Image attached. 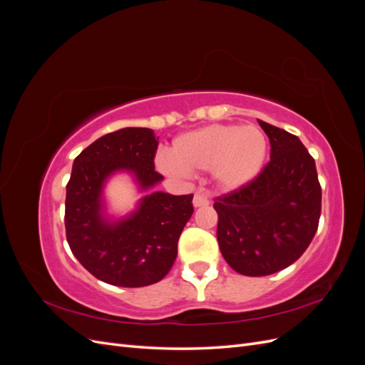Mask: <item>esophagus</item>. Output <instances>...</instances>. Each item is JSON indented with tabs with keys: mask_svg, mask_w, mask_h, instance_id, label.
<instances>
[{
	"mask_svg": "<svg viewBox=\"0 0 365 365\" xmlns=\"http://www.w3.org/2000/svg\"><path fill=\"white\" fill-rule=\"evenodd\" d=\"M205 205H208V197L204 193H195L193 207L197 208V207H205Z\"/></svg>",
	"mask_w": 365,
	"mask_h": 365,
	"instance_id": "esophagus-1",
	"label": "esophagus"
}]
</instances>
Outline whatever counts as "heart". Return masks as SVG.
Returning a JSON list of instances; mask_svg holds the SVG:
<instances>
[{
	"mask_svg": "<svg viewBox=\"0 0 365 365\" xmlns=\"http://www.w3.org/2000/svg\"><path fill=\"white\" fill-rule=\"evenodd\" d=\"M267 152V135L257 126L210 125L176 137L161 168L178 175L210 170L217 187L236 192L256 180Z\"/></svg>",
	"mask_w": 365,
	"mask_h": 365,
	"instance_id": "heart-1",
	"label": "heart"
}]
</instances>
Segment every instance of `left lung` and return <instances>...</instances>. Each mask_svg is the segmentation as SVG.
Instances as JSON below:
<instances>
[{
    "label": "left lung",
    "instance_id": "1",
    "mask_svg": "<svg viewBox=\"0 0 365 365\" xmlns=\"http://www.w3.org/2000/svg\"><path fill=\"white\" fill-rule=\"evenodd\" d=\"M271 161L248 185L217 197V242L236 272L262 277L292 264L314 239L322 187L314 158L300 138L259 120Z\"/></svg>",
    "mask_w": 365,
    "mask_h": 365
}]
</instances>
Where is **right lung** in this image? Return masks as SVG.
Segmentation results:
<instances>
[{
	"mask_svg": "<svg viewBox=\"0 0 365 365\" xmlns=\"http://www.w3.org/2000/svg\"><path fill=\"white\" fill-rule=\"evenodd\" d=\"M158 137L149 128H125L97 138L73 163L65 200V230L74 257L94 277L121 288L160 282L178 254V239L193 215V195L153 192L164 176L153 158ZM129 174L145 192L128 215L108 213L104 189Z\"/></svg>",
	"mask_w": 365,
	"mask_h": 365,
	"instance_id": "right-lung-1",
	"label": "right lung"
}]
</instances>
